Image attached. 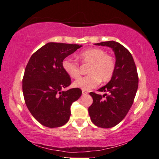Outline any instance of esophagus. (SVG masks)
<instances>
[{
    "instance_id": "esophagus-1",
    "label": "esophagus",
    "mask_w": 159,
    "mask_h": 159,
    "mask_svg": "<svg viewBox=\"0 0 159 159\" xmlns=\"http://www.w3.org/2000/svg\"><path fill=\"white\" fill-rule=\"evenodd\" d=\"M88 93V92L87 90H85V89H82V94L83 95H87Z\"/></svg>"
}]
</instances>
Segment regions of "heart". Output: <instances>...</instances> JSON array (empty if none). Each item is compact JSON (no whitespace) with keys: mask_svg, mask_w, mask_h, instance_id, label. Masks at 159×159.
I'll use <instances>...</instances> for the list:
<instances>
[{"mask_svg":"<svg viewBox=\"0 0 159 159\" xmlns=\"http://www.w3.org/2000/svg\"><path fill=\"white\" fill-rule=\"evenodd\" d=\"M78 57L84 64H89L87 75L78 78L74 82V87L88 90L94 88L99 82L106 83L113 76L116 70V61L112 55L106 54L103 49L89 48L81 52ZM62 68L69 77L77 78L81 70L78 63L71 58H65L62 61Z\"/></svg>","mask_w":159,"mask_h":159,"instance_id":"1","label":"heart"}]
</instances>
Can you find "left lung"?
<instances>
[{
	"label": "left lung",
	"instance_id": "8db88e82",
	"mask_svg": "<svg viewBox=\"0 0 159 159\" xmlns=\"http://www.w3.org/2000/svg\"><path fill=\"white\" fill-rule=\"evenodd\" d=\"M95 45L112 49L116 58V70L110 81L98 89L108 94L89 93L93 102L88 112L92 122L97 127H113L125 118L133 104L139 86V75L131 53L121 43L110 41Z\"/></svg>",
	"mask_w": 159,
	"mask_h": 159
}]
</instances>
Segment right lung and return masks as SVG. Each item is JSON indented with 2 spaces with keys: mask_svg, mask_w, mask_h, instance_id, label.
Segmentation results:
<instances>
[{
  "mask_svg": "<svg viewBox=\"0 0 159 159\" xmlns=\"http://www.w3.org/2000/svg\"><path fill=\"white\" fill-rule=\"evenodd\" d=\"M81 45L50 42L33 53L23 78V93L28 110L42 125L59 127L67 123L71 105L81 95L79 88L66 91L71 78L62 68V61Z\"/></svg>",
  "mask_w": 159,
  "mask_h": 159,
  "instance_id": "add662e5",
  "label": "right lung"
}]
</instances>
